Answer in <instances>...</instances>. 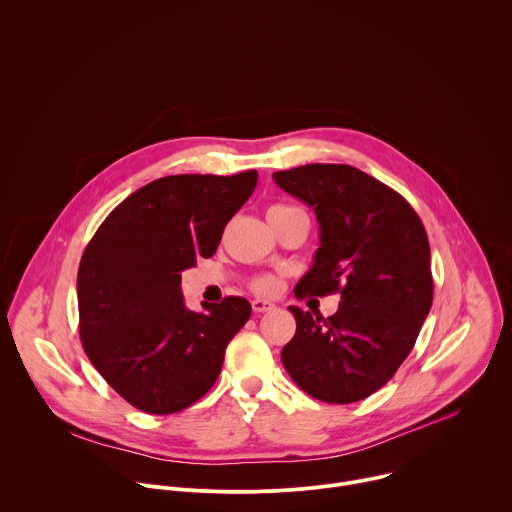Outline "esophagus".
<instances>
[{
    "label": "esophagus",
    "mask_w": 512,
    "mask_h": 512,
    "mask_svg": "<svg viewBox=\"0 0 512 512\" xmlns=\"http://www.w3.org/2000/svg\"><path fill=\"white\" fill-rule=\"evenodd\" d=\"M253 312L255 314H263V312H269V310H273L275 308V304H271V302H267V300H253Z\"/></svg>",
    "instance_id": "obj_1"
}]
</instances>
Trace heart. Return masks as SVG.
Listing matches in <instances>:
<instances>
[{"label":"heart","mask_w":512,"mask_h":512,"mask_svg":"<svg viewBox=\"0 0 512 512\" xmlns=\"http://www.w3.org/2000/svg\"><path fill=\"white\" fill-rule=\"evenodd\" d=\"M251 287H253V291H257V294L271 296L279 289V279L275 275H259L251 281Z\"/></svg>","instance_id":"b5f03b06"}]
</instances>
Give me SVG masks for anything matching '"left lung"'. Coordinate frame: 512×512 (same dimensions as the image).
<instances>
[{"label": "left lung", "mask_w": 512, "mask_h": 512, "mask_svg": "<svg viewBox=\"0 0 512 512\" xmlns=\"http://www.w3.org/2000/svg\"><path fill=\"white\" fill-rule=\"evenodd\" d=\"M273 180L310 204L320 225V247L296 298L340 294L330 318L289 308L298 328L281 350L283 367L324 403L367 399L393 379L429 314L425 227L399 192L346 164H308Z\"/></svg>", "instance_id": "left-lung-1"}]
</instances>
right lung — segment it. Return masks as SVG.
Listing matches in <instances>:
<instances>
[{
  "label": "right lung",
  "instance_id": "right-lung-1",
  "mask_svg": "<svg viewBox=\"0 0 512 512\" xmlns=\"http://www.w3.org/2000/svg\"><path fill=\"white\" fill-rule=\"evenodd\" d=\"M255 186V170L166 176L115 206L89 241L77 275L81 342L101 377L135 409L182 411L218 379L251 304L229 296L190 312L182 271L214 255Z\"/></svg>",
  "mask_w": 512,
  "mask_h": 512
}]
</instances>
